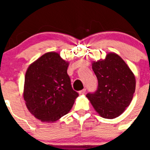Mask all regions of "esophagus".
Listing matches in <instances>:
<instances>
[{
    "label": "esophagus",
    "instance_id": "obj_1",
    "mask_svg": "<svg viewBox=\"0 0 150 150\" xmlns=\"http://www.w3.org/2000/svg\"><path fill=\"white\" fill-rule=\"evenodd\" d=\"M86 88H83L81 91H79V95H84V94L86 93Z\"/></svg>",
    "mask_w": 150,
    "mask_h": 150
}]
</instances>
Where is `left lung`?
<instances>
[{
    "label": "left lung",
    "instance_id": "obj_1",
    "mask_svg": "<svg viewBox=\"0 0 150 150\" xmlns=\"http://www.w3.org/2000/svg\"><path fill=\"white\" fill-rule=\"evenodd\" d=\"M98 87L86 97L99 116L115 119L124 112L132 102L136 87L134 74L125 61L115 52L105 59L91 62Z\"/></svg>",
    "mask_w": 150,
    "mask_h": 150
}]
</instances>
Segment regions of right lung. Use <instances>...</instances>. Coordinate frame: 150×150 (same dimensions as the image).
<instances>
[{
  "mask_svg": "<svg viewBox=\"0 0 150 150\" xmlns=\"http://www.w3.org/2000/svg\"><path fill=\"white\" fill-rule=\"evenodd\" d=\"M68 65L60 54L49 52L28 67L24 100L29 112L43 122H54L68 113L79 96L71 86Z\"/></svg>",
  "mask_w": 150,
  "mask_h": 150,
  "instance_id": "1",
  "label": "right lung"
}]
</instances>
